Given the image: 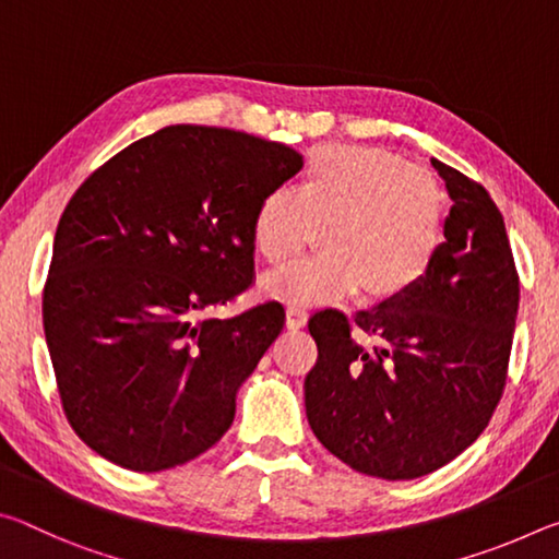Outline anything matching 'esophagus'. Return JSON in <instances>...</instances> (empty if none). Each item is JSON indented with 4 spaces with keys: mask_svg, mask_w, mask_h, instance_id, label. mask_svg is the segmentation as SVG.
Instances as JSON below:
<instances>
[{
    "mask_svg": "<svg viewBox=\"0 0 559 559\" xmlns=\"http://www.w3.org/2000/svg\"><path fill=\"white\" fill-rule=\"evenodd\" d=\"M306 320H308L306 308H302V306H288V310H286V325L288 328L298 330V328L306 325Z\"/></svg>",
    "mask_w": 559,
    "mask_h": 559,
    "instance_id": "esophagus-1",
    "label": "esophagus"
}]
</instances>
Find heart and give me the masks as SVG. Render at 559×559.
Returning a JSON list of instances; mask_svg holds the SVG:
<instances>
[{
	"label": "heart",
	"mask_w": 559,
	"mask_h": 559,
	"mask_svg": "<svg viewBox=\"0 0 559 559\" xmlns=\"http://www.w3.org/2000/svg\"><path fill=\"white\" fill-rule=\"evenodd\" d=\"M325 249L263 278L269 296L313 306L362 290L390 300L431 271L443 241V192L427 169L380 147L330 145L302 169L298 192L276 187L253 214V246L283 263L313 243Z\"/></svg>",
	"instance_id": "obj_1"
}]
</instances>
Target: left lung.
Instances as JSON below:
<instances>
[{
    "label": "left lung",
    "mask_w": 559,
    "mask_h": 559,
    "mask_svg": "<svg viewBox=\"0 0 559 559\" xmlns=\"http://www.w3.org/2000/svg\"><path fill=\"white\" fill-rule=\"evenodd\" d=\"M431 165L451 212L424 281L353 320L335 308L308 320L318 345L306 377L310 429L349 468L386 480L427 476L484 433L503 396L518 318L498 206L459 169Z\"/></svg>",
    "instance_id": "left-lung-1"
}]
</instances>
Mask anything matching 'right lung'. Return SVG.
Instances as JSON below:
<instances>
[{
    "label": "right lung",
    "mask_w": 559,
    "mask_h": 559,
    "mask_svg": "<svg viewBox=\"0 0 559 559\" xmlns=\"http://www.w3.org/2000/svg\"><path fill=\"white\" fill-rule=\"evenodd\" d=\"M302 155L249 132L169 126L120 150L61 214L44 333L73 431L155 473L212 449L236 392L281 335L261 302L212 318L253 281V214Z\"/></svg>",
    "instance_id": "add662e5"
}]
</instances>
